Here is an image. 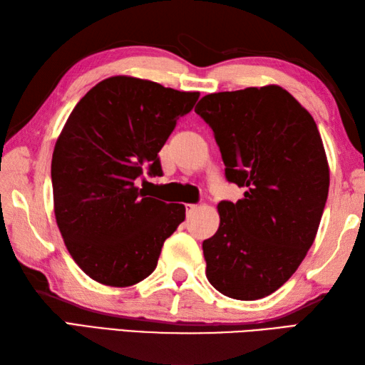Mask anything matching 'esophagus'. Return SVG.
<instances>
[{"label": "esophagus", "mask_w": 365, "mask_h": 365, "mask_svg": "<svg viewBox=\"0 0 365 365\" xmlns=\"http://www.w3.org/2000/svg\"><path fill=\"white\" fill-rule=\"evenodd\" d=\"M196 208H197V205H195V204H187L185 205V210H187V216L190 218V216L196 212Z\"/></svg>", "instance_id": "obj_1"}]
</instances>
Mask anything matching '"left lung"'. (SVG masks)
Instances as JSON below:
<instances>
[{
    "label": "left lung",
    "mask_w": 365,
    "mask_h": 365,
    "mask_svg": "<svg viewBox=\"0 0 365 365\" xmlns=\"http://www.w3.org/2000/svg\"><path fill=\"white\" fill-rule=\"evenodd\" d=\"M195 111L213 130L226 178L245 188L235 204H218L220 227L202 243L207 279L229 298H265L298 269L320 226L329 166L319 128L276 84L208 94Z\"/></svg>",
    "instance_id": "obj_1"
}]
</instances>
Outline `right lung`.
I'll use <instances>...</instances> for the list:
<instances>
[{"mask_svg":"<svg viewBox=\"0 0 365 365\" xmlns=\"http://www.w3.org/2000/svg\"><path fill=\"white\" fill-rule=\"evenodd\" d=\"M197 98L118 75L96 84L68 115L51 158L54 216L67 251L94 281L141 282L185 220L183 204L147 197L135 180L144 169L163 174L158 152Z\"/></svg>","mask_w":365,"mask_h":365,"instance_id":"add662e5","label":"right lung"}]
</instances>
